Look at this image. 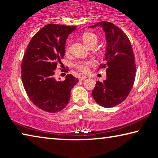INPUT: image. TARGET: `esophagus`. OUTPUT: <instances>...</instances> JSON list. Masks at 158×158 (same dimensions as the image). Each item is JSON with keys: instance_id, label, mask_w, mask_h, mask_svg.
<instances>
[{"instance_id": "obj_1", "label": "esophagus", "mask_w": 158, "mask_h": 158, "mask_svg": "<svg viewBox=\"0 0 158 158\" xmlns=\"http://www.w3.org/2000/svg\"><path fill=\"white\" fill-rule=\"evenodd\" d=\"M86 78H87L86 76H81V77H79V80H80V81H82V80H84Z\"/></svg>"}]
</instances>
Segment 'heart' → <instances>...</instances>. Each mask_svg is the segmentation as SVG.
<instances>
[{"label": "heart", "instance_id": "obj_1", "mask_svg": "<svg viewBox=\"0 0 158 158\" xmlns=\"http://www.w3.org/2000/svg\"><path fill=\"white\" fill-rule=\"evenodd\" d=\"M82 40L84 43L89 47H90L93 45L97 44L98 42V37L94 33L86 32L82 35ZM93 65L92 61H79L75 63V68L79 69L82 73H86L89 69V67Z\"/></svg>", "mask_w": 158, "mask_h": 158}]
</instances>
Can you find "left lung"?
<instances>
[{
    "label": "left lung",
    "mask_w": 158,
    "mask_h": 158,
    "mask_svg": "<svg viewBox=\"0 0 158 158\" xmlns=\"http://www.w3.org/2000/svg\"><path fill=\"white\" fill-rule=\"evenodd\" d=\"M97 26L105 33L106 52L99 68H106V79L96 82L92 95L99 105L111 108L123 102L132 89L136 73L135 57L129 39L121 29L107 21L90 28Z\"/></svg>",
    "instance_id": "1"
}]
</instances>
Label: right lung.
I'll return each instance as SVG.
<instances>
[{
  "instance_id": "1",
  "label": "right lung",
  "mask_w": 158,
  "mask_h": 158,
  "mask_svg": "<svg viewBox=\"0 0 158 158\" xmlns=\"http://www.w3.org/2000/svg\"><path fill=\"white\" fill-rule=\"evenodd\" d=\"M76 28L47 24L33 37L26 50L21 63L23 85L32 102L42 110L56 113L63 109L70 99L71 89L79 81L72 74H67L63 81L53 77L65 55L66 40Z\"/></svg>"
}]
</instances>
